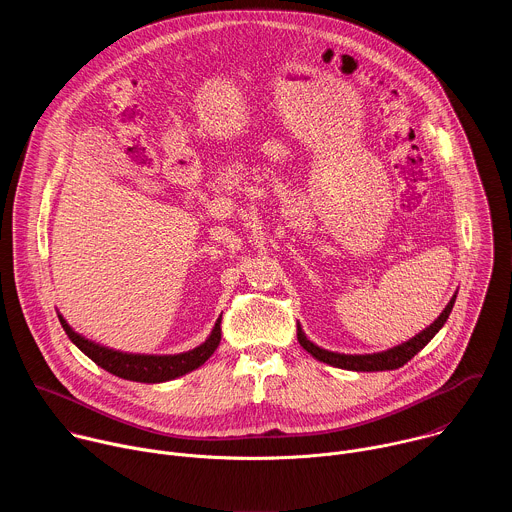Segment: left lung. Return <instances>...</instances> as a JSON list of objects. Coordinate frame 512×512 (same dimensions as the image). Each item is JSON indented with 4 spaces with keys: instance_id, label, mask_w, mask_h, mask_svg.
<instances>
[{
    "instance_id": "obj_1",
    "label": "left lung",
    "mask_w": 512,
    "mask_h": 512,
    "mask_svg": "<svg viewBox=\"0 0 512 512\" xmlns=\"http://www.w3.org/2000/svg\"><path fill=\"white\" fill-rule=\"evenodd\" d=\"M456 296L450 300V304L444 308V312L437 316V320L433 324H429L425 330H421L419 334H415L411 340L393 346L389 350L383 352H373V354H342V352H332L326 348L316 346L314 342H310L302 330L298 332V340L304 346V350H308L314 358H318L320 362L332 364V367L338 369H346V371H360V373H373V371H393L403 367L405 362H409L437 332L442 330V326L448 322L450 312L454 308Z\"/></svg>"
}]
</instances>
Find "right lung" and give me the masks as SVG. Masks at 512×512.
Listing matches in <instances>:
<instances>
[{"mask_svg":"<svg viewBox=\"0 0 512 512\" xmlns=\"http://www.w3.org/2000/svg\"><path fill=\"white\" fill-rule=\"evenodd\" d=\"M62 326L68 334V338L75 342L93 362H97L101 369L107 373L135 381V383H166L174 381L182 375H188L196 371L198 367L212 356V352L218 348L221 342V320H216L210 336L196 348L180 354H129L119 352L113 348H105L101 344H95L81 334L72 330L64 320Z\"/></svg>","mask_w":512,"mask_h":512,"instance_id":"right-lung-1","label":"right lung"}]
</instances>
